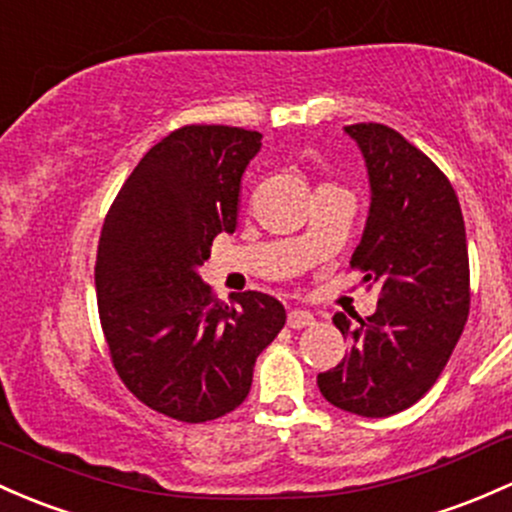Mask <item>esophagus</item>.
<instances>
[{"instance_id": "1", "label": "esophagus", "mask_w": 512, "mask_h": 512, "mask_svg": "<svg viewBox=\"0 0 512 512\" xmlns=\"http://www.w3.org/2000/svg\"><path fill=\"white\" fill-rule=\"evenodd\" d=\"M315 324V315L307 310H290L288 312V327L293 329H302V327H310Z\"/></svg>"}]
</instances>
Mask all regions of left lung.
I'll return each mask as SVG.
<instances>
[{"mask_svg": "<svg viewBox=\"0 0 512 512\" xmlns=\"http://www.w3.org/2000/svg\"><path fill=\"white\" fill-rule=\"evenodd\" d=\"M344 134L359 146L371 188L351 266L383 293L366 320L334 315L351 349L317 386L334 408L388 417L434 386L464 332L466 229L452 183L420 148L383 124H351Z\"/></svg>", "mask_w": 512, "mask_h": 512, "instance_id": "left-lung-1", "label": "left lung"}]
</instances>
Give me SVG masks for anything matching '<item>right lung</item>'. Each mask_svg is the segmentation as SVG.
I'll list each match as a JSON object with an SVG mask.
<instances>
[{
    "instance_id": "right-lung-1",
    "label": "right lung",
    "mask_w": 512,
    "mask_h": 512,
    "mask_svg": "<svg viewBox=\"0 0 512 512\" xmlns=\"http://www.w3.org/2000/svg\"><path fill=\"white\" fill-rule=\"evenodd\" d=\"M263 136L239 126H183L146 153L104 219L97 307L124 386L180 422L244 403L254 364L285 324L273 295L212 298L200 278L214 236L234 234L241 178Z\"/></svg>"
}]
</instances>
